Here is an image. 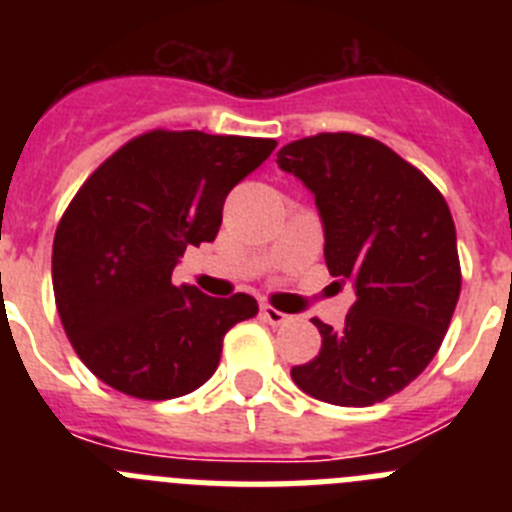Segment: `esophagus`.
<instances>
[{
	"instance_id": "obj_1",
	"label": "esophagus",
	"mask_w": 512,
	"mask_h": 512,
	"mask_svg": "<svg viewBox=\"0 0 512 512\" xmlns=\"http://www.w3.org/2000/svg\"><path fill=\"white\" fill-rule=\"evenodd\" d=\"M261 315H264V320L269 325H284L289 323V315L287 312H279L277 307H271V305H264L261 307Z\"/></svg>"
}]
</instances>
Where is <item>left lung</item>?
Returning a JSON list of instances; mask_svg holds the SVG:
<instances>
[{
    "instance_id": "obj_1",
    "label": "left lung",
    "mask_w": 512,
    "mask_h": 512,
    "mask_svg": "<svg viewBox=\"0 0 512 512\" xmlns=\"http://www.w3.org/2000/svg\"><path fill=\"white\" fill-rule=\"evenodd\" d=\"M312 192L325 266L354 282L343 330L318 325L323 346L292 379L315 400L366 408L408 387L441 346L461 292L449 205L415 166L366 135L320 133L277 153Z\"/></svg>"
}]
</instances>
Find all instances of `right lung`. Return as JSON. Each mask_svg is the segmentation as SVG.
<instances>
[{"label": "right lung", "mask_w": 512, "mask_h": 512, "mask_svg": "<svg viewBox=\"0 0 512 512\" xmlns=\"http://www.w3.org/2000/svg\"><path fill=\"white\" fill-rule=\"evenodd\" d=\"M277 140L151 130L112 153L63 212L53 238V295L79 359L104 384L171 400L215 374L223 338L253 318L251 295L174 287L187 246L215 241L230 189Z\"/></svg>", "instance_id": "add662e5"}]
</instances>
